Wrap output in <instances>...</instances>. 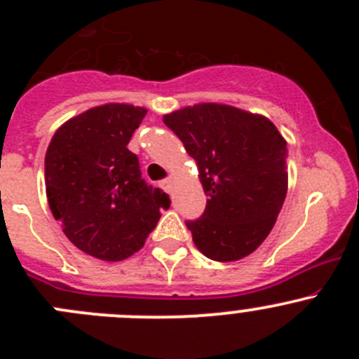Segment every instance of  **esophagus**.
<instances>
[{"mask_svg": "<svg viewBox=\"0 0 359 359\" xmlns=\"http://www.w3.org/2000/svg\"><path fill=\"white\" fill-rule=\"evenodd\" d=\"M161 187L166 191V193H172V179L161 180Z\"/></svg>", "mask_w": 359, "mask_h": 359, "instance_id": "34e87169", "label": "esophagus"}]
</instances>
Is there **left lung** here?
Here are the masks:
<instances>
[{
  "instance_id": "1",
  "label": "left lung",
  "mask_w": 359,
  "mask_h": 359,
  "mask_svg": "<svg viewBox=\"0 0 359 359\" xmlns=\"http://www.w3.org/2000/svg\"><path fill=\"white\" fill-rule=\"evenodd\" d=\"M163 123L196 161L208 196L200 219L186 222L198 250L217 262L255 252L287 196V140L266 116L226 104L184 107Z\"/></svg>"
}]
</instances>
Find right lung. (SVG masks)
<instances>
[{"mask_svg":"<svg viewBox=\"0 0 359 359\" xmlns=\"http://www.w3.org/2000/svg\"><path fill=\"white\" fill-rule=\"evenodd\" d=\"M146 112L130 104L92 107L64 123L46 149L50 210L69 241L95 259L118 262L139 252L170 206L126 147Z\"/></svg>","mask_w":359,"mask_h":359,"instance_id":"1","label":"right lung"}]
</instances>
